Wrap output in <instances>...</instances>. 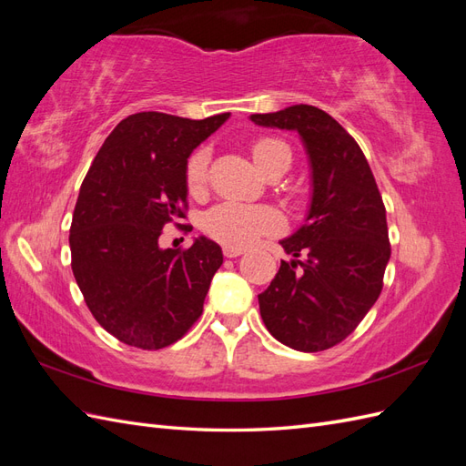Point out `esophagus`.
Here are the masks:
<instances>
[{"label":"esophagus","instance_id":"1","mask_svg":"<svg viewBox=\"0 0 466 466\" xmlns=\"http://www.w3.org/2000/svg\"><path fill=\"white\" fill-rule=\"evenodd\" d=\"M243 255V248H235V247H223V257L225 258H237Z\"/></svg>","mask_w":466,"mask_h":466}]
</instances>
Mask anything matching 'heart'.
<instances>
[{
  "instance_id": "b5f03b06",
  "label": "heart",
  "mask_w": 466,
  "mask_h": 466,
  "mask_svg": "<svg viewBox=\"0 0 466 466\" xmlns=\"http://www.w3.org/2000/svg\"><path fill=\"white\" fill-rule=\"evenodd\" d=\"M250 155L262 173L268 177H279L291 163V149L279 137L262 136L250 144ZM208 168H209V151L208 147L196 149L187 163L185 180L187 190L196 196H204L208 190ZM202 228L206 235L214 241L235 247L247 248L258 243L260 238L270 237L284 229V218L272 206H250L241 202H221L209 208Z\"/></svg>"
}]
</instances>
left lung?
Wrapping results in <instances>:
<instances>
[{
  "mask_svg": "<svg viewBox=\"0 0 466 466\" xmlns=\"http://www.w3.org/2000/svg\"><path fill=\"white\" fill-rule=\"evenodd\" d=\"M250 120L298 130L313 168L307 221L281 241L295 260H281L258 295L262 320L293 350H329L358 329L383 289L390 258L383 198L356 139L324 110L293 105Z\"/></svg>",
  "mask_w": 466,
  "mask_h": 466,
  "instance_id": "obj_1",
  "label": "left lung"
}]
</instances>
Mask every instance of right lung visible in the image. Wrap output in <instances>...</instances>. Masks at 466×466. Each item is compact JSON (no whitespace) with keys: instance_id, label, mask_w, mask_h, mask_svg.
I'll list each match as a JSON object with an SVG mask.
<instances>
[{"instance_id":"obj_1","label":"right lung","mask_w":466,"mask_h":466,"mask_svg":"<svg viewBox=\"0 0 466 466\" xmlns=\"http://www.w3.org/2000/svg\"><path fill=\"white\" fill-rule=\"evenodd\" d=\"M228 118L130 115L83 178L69 228L72 270L95 320L124 344L167 348L202 315L219 245L200 237L190 248H161L159 237L187 219L190 153Z\"/></svg>"}]
</instances>
